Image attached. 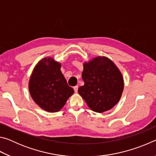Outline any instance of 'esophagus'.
Listing matches in <instances>:
<instances>
[{
  "mask_svg": "<svg viewBox=\"0 0 156 156\" xmlns=\"http://www.w3.org/2000/svg\"><path fill=\"white\" fill-rule=\"evenodd\" d=\"M78 86L73 87V89H74V91L76 92V93H77V92H78Z\"/></svg>",
  "mask_w": 156,
  "mask_h": 156,
  "instance_id": "1",
  "label": "esophagus"
}]
</instances>
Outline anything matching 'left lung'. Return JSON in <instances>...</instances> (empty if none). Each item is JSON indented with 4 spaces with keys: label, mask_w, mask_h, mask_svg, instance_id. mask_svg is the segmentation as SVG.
I'll return each instance as SVG.
<instances>
[{
    "label": "left lung",
    "mask_w": 156,
    "mask_h": 156,
    "mask_svg": "<svg viewBox=\"0 0 156 156\" xmlns=\"http://www.w3.org/2000/svg\"><path fill=\"white\" fill-rule=\"evenodd\" d=\"M82 78L84 83L78 88V94L90 109L102 113L115 106L124 89L121 72L112 60L98 56L83 64Z\"/></svg>",
    "instance_id": "8db88e82"
}]
</instances>
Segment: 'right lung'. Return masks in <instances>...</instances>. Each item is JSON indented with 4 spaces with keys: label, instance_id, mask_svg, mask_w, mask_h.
I'll use <instances>...</instances> for the list:
<instances>
[{
    "label": "right lung",
    "instance_id": "obj_1",
    "mask_svg": "<svg viewBox=\"0 0 156 156\" xmlns=\"http://www.w3.org/2000/svg\"><path fill=\"white\" fill-rule=\"evenodd\" d=\"M60 67L61 64L52 58H44L34 67L29 82L34 101L48 112L60 111L74 92L67 84Z\"/></svg>",
    "mask_w": 156,
    "mask_h": 156
}]
</instances>
